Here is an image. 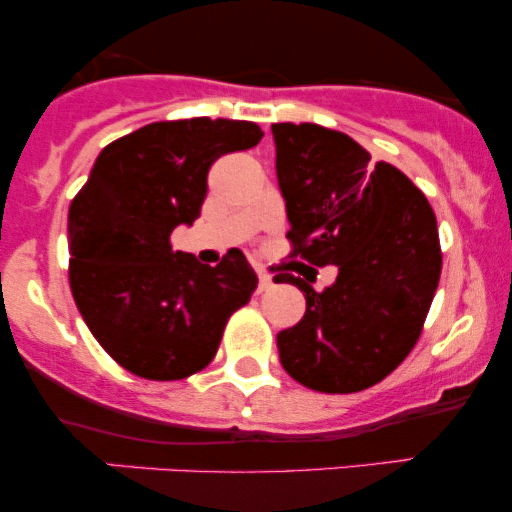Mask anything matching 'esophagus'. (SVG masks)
<instances>
[{
  "label": "esophagus",
  "mask_w": 512,
  "mask_h": 512,
  "mask_svg": "<svg viewBox=\"0 0 512 512\" xmlns=\"http://www.w3.org/2000/svg\"><path fill=\"white\" fill-rule=\"evenodd\" d=\"M272 289V276L264 274V272H257V291H269Z\"/></svg>",
  "instance_id": "34e87169"
}]
</instances>
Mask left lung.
Masks as SVG:
<instances>
[{"label":"left lung","mask_w":512,"mask_h":512,"mask_svg":"<svg viewBox=\"0 0 512 512\" xmlns=\"http://www.w3.org/2000/svg\"><path fill=\"white\" fill-rule=\"evenodd\" d=\"M272 134L293 255L339 269L320 293L301 276H274L305 296L303 320L276 334L281 366L317 392L366 390L407 358L424 327L443 264L436 214L402 170L373 166L342 132L279 122Z\"/></svg>","instance_id":"left-lung-1"}]
</instances>
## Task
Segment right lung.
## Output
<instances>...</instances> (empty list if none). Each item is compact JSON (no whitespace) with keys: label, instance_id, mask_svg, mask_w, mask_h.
Returning a JSON list of instances; mask_svg holds the SVG:
<instances>
[{"label":"right lung","instance_id":"add662e5","mask_svg":"<svg viewBox=\"0 0 512 512\" xmlns=\"http://www.w3.org/2000/svg\"><path fill=\"white\" fill-rule=\"evenodd\" d=\"M243 120L151 122L108 144L69 207V284L98 344L146 380L207 368L228 317L250 301L257 274L240 250L216 267L173 252L192 226L211 163L260 144Z\"/></svg>","mask_w":512,"mask_h":512}]
</instances>
